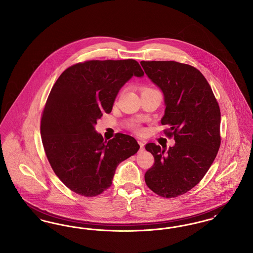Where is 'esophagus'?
Masks as SVG:
<instances>
[{"instance_id":"34e87169","label":"esophagus","mask_w":253,"mask_h":253,"mask_svg":"<svg viewBox=\"0 0 253 253\" xmlns=\"http://www.w3.org/2000/svg\"><path fill=\"white\" fill-rule=\"evenodd\" d=\"M138 144L140 146V150H144V145L145 143L143 141H141V140H138Z\"/></svg>"}]
</instances>
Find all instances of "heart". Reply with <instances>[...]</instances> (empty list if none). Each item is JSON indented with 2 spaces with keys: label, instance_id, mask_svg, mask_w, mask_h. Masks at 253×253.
<instances>
[{
  "label": "heart",
  "instance_id": "heart-1",
  "mask_svg": "<svg viewBox=\"0 0 253 253\" xmlns=\"http://www.w3.org/2000/svg\"><path fill=\"white\" fill-rule=\"evenodd\" d=\"M132 129L134 130V132H136V133H142L143 132V130L137 125V124H132Z\"/></svg>",
  "mask_w": 253,
  "mask_h": 253
}]
</instances>
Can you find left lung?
I'll return each mask as SVG.
<instances>
[{
    "instance_id": "8db88e82",
    "label": "left lung",
    "mask_w": 253,
    "mask_h": 253,
    "mask_svg": "<svg viewBox=\"0 0 253 253\" xmlns=\"http://www.w3.org/2000/svg\"><path fill=\"white\" fill-rule=\"evenodd\" d=\"M145 73L162 90L165 115L162 125L175 144L168 152L148 143L155 157L145 182L161 197L173 198L192 190L215 159L221 144V113L211 87L203 74L190 64L173 60L141 61Z\"/></svg>"
}]
</instances>
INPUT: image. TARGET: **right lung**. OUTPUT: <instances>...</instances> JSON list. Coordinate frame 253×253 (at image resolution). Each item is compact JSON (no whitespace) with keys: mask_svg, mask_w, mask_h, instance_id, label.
<instances>
[{"mask_svg":"<svg viewBox=\"0 0 253 253\" xmlns=\"http://www.w3.org/2000/svg\"><path fill=\"white\" fill-rule=\"evenodd\" d=\"M143 75L136 60H86L68 67L53 85L42 114V141L54 172L74 193H103L118 165L138 151L131 135L118 132L105 141L94 126L111 113L125 83Z\"/></svg>","mask_w":253,"mask_h":253,"instance_id":"add662e5","label":"right lung"}]
</instances>
